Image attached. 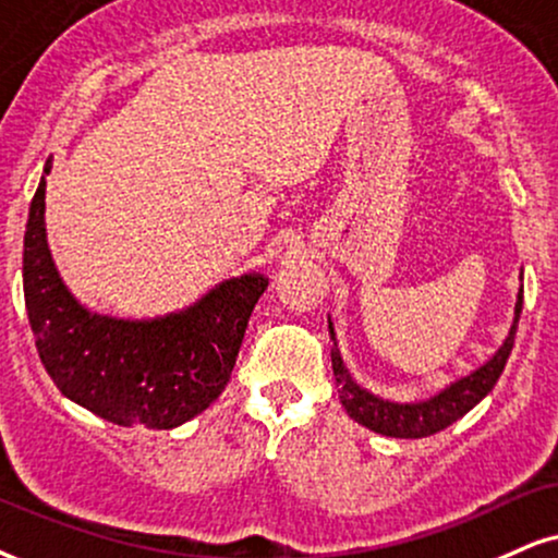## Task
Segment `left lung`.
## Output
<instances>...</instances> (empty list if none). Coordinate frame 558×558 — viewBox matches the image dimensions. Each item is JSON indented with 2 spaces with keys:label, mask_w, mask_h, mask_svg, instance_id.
<instances>
[{
  "label": "left lung",
  "mask_w": 558,
  "mask_h": 558,
  "mask_svg": "<svg viewBox=\"0 0 558 558\" xmlns=\"http://www.w3.org/2000/svg\"><path fill=\"white\" fill-rule=\"evenodd\" d=\"M520 281H522V271H520ZM520 311H522V287L518 292V302H514L512 326L497 352H494L484 364H478L476 369H471L469 375H460L458 380L445 385V388L437 390L435 396L418 398V401H390V398H383L373 393V390L362 388L341 360V349H339V341H336L331 315H328V333H331V341H333L331 364H333L336 385H339V393H341V405L347 409V414L352 416L356 424L367 426V429L377 432V435L398 437V439H418V437L437 435V432L447 429L452 422L463 418L473 405H478L486 396L492 393V388L497 385L499 375L505 373L507 360H510V352L514 347V333H518Z\"/></svg>",
  "instance_id": "obj_1"
}]
</instances>
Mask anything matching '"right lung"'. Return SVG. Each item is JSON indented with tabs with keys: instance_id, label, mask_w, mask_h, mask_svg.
Returning <instances> with one entry per match:
<instances>
[{
	"instance_id": "1",
	"label": "right lung",
	"mask_w": 558,
	"mask_h": 558,
	"mask_svg": "<svg viewBox=\"0 0 558 558\" xmlns=\"http://www.w3.org/2000/svg\"><path fill=\"white\" fill-rule=\"evenodd\" d=\"M266 287V274L247 271L155 318L89 311L53 264L40 178L23 245L27 318L57 388L106 422L175 429L209 409L230 380L247 318Z\"/></svg>"
}]
</instances>
